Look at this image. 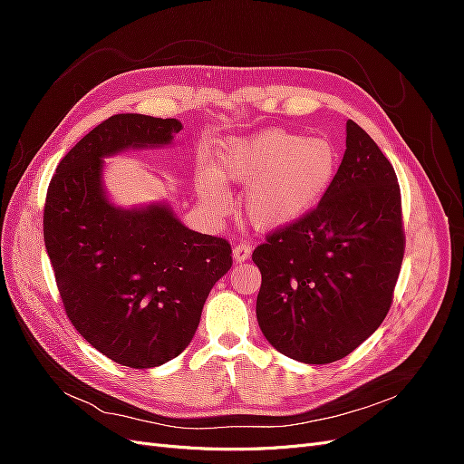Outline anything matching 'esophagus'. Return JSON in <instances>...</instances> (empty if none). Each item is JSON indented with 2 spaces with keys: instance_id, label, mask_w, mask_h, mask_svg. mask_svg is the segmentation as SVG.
<instances>
[{
  "instance_id": "34e87169",
  "label": "esophagus",
  "mask_w": 464,
  "mask_h": 464,
  "mask_svg": "<svg viewBox=\"0 0 464 464\" xmlns=\"http://www.w3.org/2000/svg\"><path fill=\"white\" fill-rule=\"evenodd\" d=\"M251 256V247L247 244H237L234 249H232V257L236 263H244L247 261Z\"/></svg>"
}]
</instances>
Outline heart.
Returning a JSON list of instances; mask_svg holds the SVG:
<instances>
[{
  "label": "heart",
  "mask_w": 464,
  "mask_h": 464,
  "mask_svg": "<svg viewBox=\"0 0 464 464\" xmlns=\"http://www.w3.org/2000/svg\"><path fill=\"white\" fill-rule=\"evenodd\" d=\"M218 174L247 186L246 217L257 230L276 232L312 215L325 199L339 170V154L327 139H305L286 130H263L236 139L218 154ZM215 172L199 178V198L215 210L228 193Z\"/></svg>",
  "instance_id": "obj_1"
}]
</instances>
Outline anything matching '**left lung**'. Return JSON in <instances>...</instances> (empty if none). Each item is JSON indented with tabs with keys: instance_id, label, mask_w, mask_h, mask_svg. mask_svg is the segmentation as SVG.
<instances>
[{
	"instance_id": "8db88e82",
	"label": "left lung",
	"mask_w": 464,
	"mask_h": 464,
	"mask_svg": "<svg viewBox=\"0 0 464 464\" xmlns=\"http://www.w3.org/2000/svg\"><path fill=\"white\" fill-rule=\"evenodd\" d=\"M404 256L401 189L373 139L346 121V150L325 199L266 237L257 321L280 354L331 363L382 325Z\"/></svg>"
}]
</instances>
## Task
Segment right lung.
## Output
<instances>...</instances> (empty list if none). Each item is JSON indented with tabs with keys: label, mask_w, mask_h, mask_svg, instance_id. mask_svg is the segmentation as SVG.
Masks as SVG:
<instances>
[{
	"label": "right lung",
	"mask_w": 464,
	"mask_h": 464,
	"mask_svg": "<svg viewBox=\"0 0 464 464\" xmlns=\"http://www.w3.org/2000/svg\"><path fill=\"white\" fill-rule=\"evenodd\" d=\"M181 130L176 118L111 116L65 154L46 195L44 244L69 321L135 370L184 353L232 266L230 244L188 228L168 201L121 207L106 191L104 159L164 149Z\"/></svg>",
	"instance_id": "right-lung-1"
}]
</instances>
